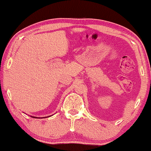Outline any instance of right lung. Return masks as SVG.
I'll return each instance as SVG.
<instances>
[{
	"instance_id": "1",
	"label": "right lung",
	"mask_w": 151,
	"mask_h": 151,
	"mask_svg": "<svg viewBox=\"0 0 151 151\" xmlns=\"http://www.w3.org/2000/svg\"><path fill=\"white\" fill-rule=\"evenodd\" d=\"M34 118H35V117H34Z\"/></svg>"
}]
</instances>
